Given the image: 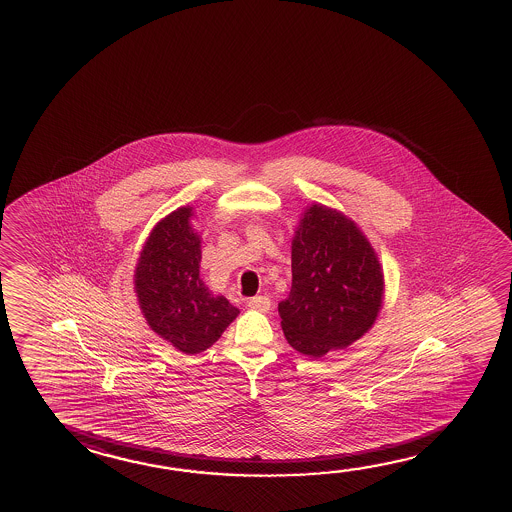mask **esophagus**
Here are the masks:
<instances>
[{"label":"esophagus","mask_w":512,"mask_h":512,"mask_svg":"<svg viewBox=\"0 0 512 512\" xmlns=\"http://www.w3.org/2000/svg\"><path fill=\"white\" fill-rule=\"evenodd\" d=\"M248 307H252V309L259 311V313H268L269 307H271V300H269L268 296H253V298H250V302H248Z\"/></svg>","instance_id":"obj_1"}]
</instances>
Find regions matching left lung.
I'll return each instance as SVG.
<instances>
[{
  "label": "left lung",
  "instance_id": "obj_1",
  "mask_svg": "<svg viewBox=\"0 0 512 512\" xmlns=\"http://www.w3.org/2000/svg\"><path fill=\"white\" fill-rule=\"evenodd\" d=\"M293 282L278 304L293 349L311 358L347 349L376 323L385 275L376 250L350 217L313 203L291 241Z\"/></svg>",
  "mask_w": 512,
  "mask_h": 512
}]
</instances>
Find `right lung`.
Returning a JSON list of instances; mask_svg holds the SVG:
<instances>
[{
  "mask_svg": "<svg viewBox=\"0 0 512 512\" xmlns=\"http://www.w3.org/2000/svg\"><path fill=\"white\" fill-rule=\"evenodd\" d=\"M192 217L194 207H180L154 225L133 277L147 325L189 356L212 347L239 314L199 277L201 235Z\"/></svg>",
  "mask_w": 512,
  "mask_h": 512,
  "instance_id": "right-lung-1",
  "label": "right lung"
}]
</instances>
